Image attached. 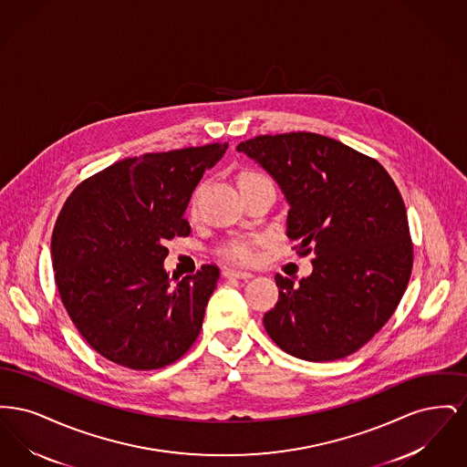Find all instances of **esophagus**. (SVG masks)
<instances>
[{"label":"esophagus","mask_w":467,"mask_h":467,"mask_svg":"<svg viewBox=\"0 0 467 467\" xmlns=\"http://www.w3.org/2000/svg\"><path fill=\"white\" fill-rule=\"evenodd\" d=\"M223 276L225 278H252V273H248V271H242V269H231V267H227V269H223Z\"/></svg>","instance_id":"obj_1"}]
</instances>
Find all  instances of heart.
Segmentation results:
<instances>
[{"instance_id":"1","label":"heart","mask_w":467,"mask_h":467,"mask_svg":"<svg viewBox=\"0 0 467 467\" xmlns=\"http://www.w3.org/2000/svg\"><path fill=\"white\" fill-rule=\"evenodd\" d=\"M263 177L259 173H244L242 177L238 178V182H244V180H250V178ZM198 200V192H194V198H192V208L196 204ZM223 255L225 259L233 261V263H242L246 265L254 259V250H252V244L250 242H244V240H234V242H229L223 246Z\"/></svg>"}]
</instances>
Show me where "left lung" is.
Here are the masks:
<instances>
[{
	"instance_id": "obj_1",
	"label": "left lung",
	"mask_w": 467,
	"mask_h": 467,
	"mask_svg": "<svg viewBox=\"0 0 467 467\" xmlns=\"http://www.w3.org/2000/svg\"><path fill=\"white\" fill-rule=\"evenodd\" d=\"M276 180L289 201L287 236L313 254V273L276 275L269 337L290 356L336 360L387 324L408 287L413 244L406 206L373 157L317 133L261 134L236 147Z\"/></svg>"
}]
</instances>
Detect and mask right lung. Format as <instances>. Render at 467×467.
I'll list each match as a JSON object with an SVG mask.
<instances>
[{"instance_id": "right-lung-1", "label": "right lung", "mask_w": 467, "mask_h": 467, "mask_svg": "<svg viewBox=\"0 0 467 467\" xmlns=\"http://www.w3.org/2000/svg\"><path fill=\"white\" fill-rule=\"evenodd\" d=\"M227 143L128 157L84 180L52 233L61 301L99 356L149 371L173 364L200 336L221 271L204 265L173 285L166 242L189 236L183 212Z\"/></svg>"}]
</instances>
